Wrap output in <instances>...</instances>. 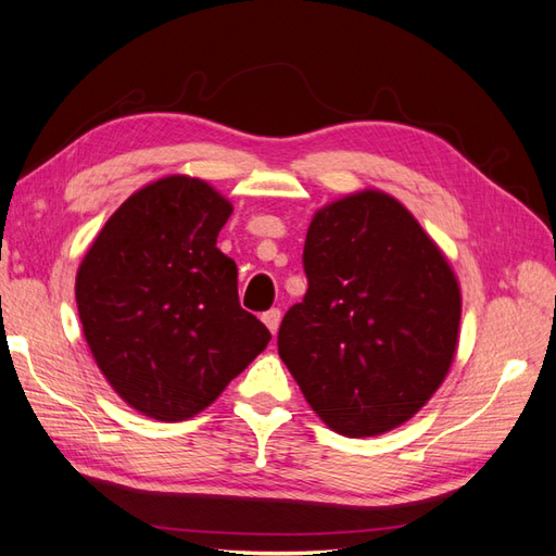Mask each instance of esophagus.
Returning <instances> with one entry per match:
<instances>
[{
	"label": "esophagus",
	"mask_w": 556,
	"mask_h": 556,
	"mask_svg": "<svg viewBox=\"0 0 556 556\" xmlns=\"http://www.w3.org/2000/svg\"><path fill=\"white\" fill-rule=\"evenodd\" d=\"M263 321H265L269 331L277 333V329H279V321H281V309H279V307L267 309V313H263Z\"/></svg>",
	"instance_id": "1"
}]
</instances>
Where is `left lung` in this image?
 Instances as JSON below:
<instances>
[{
  "instance_id": "1",
  "label": "left lung",
  "mask_w": 556,
  "mask_h": 556,
  "mask_svg": "<svg viewBox=\"0 0 556 556\" xmlns=\"http://www.w3.org/2000/svg\"><path fill=\"white\" fill-rule=\"evenodd\" d=\"M307 293L283 315L279 357L317 417L351 438L415 417L453 365L462 295L403 203L365 189L307 227Z\"/></svg>"
}]
</instances>
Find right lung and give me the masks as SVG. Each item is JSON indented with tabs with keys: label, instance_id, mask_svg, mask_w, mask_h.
<instances>
[{
	"label": "right lung",
	"instance_id": "right-lung-1",
	"mask_svg": "<svg viewBox=\"0 0 556 556\" xmlns=\"http://www.w3.org/2000/svg\"><path fill=\"white\" fill-rule=\"evenodd\" d=\"M229 215L203 179L163 177L109 217L77 269L89 351L151 419L199 415L273 339L239 305L237 263L215 247Z\"/></svg>",
	"mask_w": 556,
	"mask_h": 556
}]
</instances>
